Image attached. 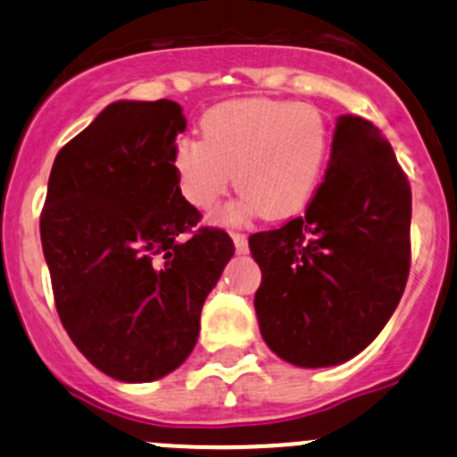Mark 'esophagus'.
<instances>
[{"label": "esophagus", "instance_id": "esophagus-1", "mask_svg": "<svg viewBox=\"0 0 457 457\" xmlns=\"http://www.w3.org/2000/svg\"><path fill=\"white\" fill-rule=\"evenodd\" d=\"M232 238H234V247H237L238 254H245V252H247V237H245V234L232 232Z\"/></svg>", "mask_w": 457, "mask_h": 457}]
</instances>
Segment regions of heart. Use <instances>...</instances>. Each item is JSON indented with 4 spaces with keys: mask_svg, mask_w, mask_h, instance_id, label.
Here are the masks:
<instances>
[{
    "mask_svg": "<svg viewBox=\"0 0 457 457\" xmlns=\"http://www.w3.org/2000/svg\"><path fill=\"white\" fill-rule=\"evenodd\" d=\"M203 141L179 139L170 165L190 205L210 210L241 190L237 212L278 220L298 214L314 196L327 154L329 128L310 104L241 99L214 105L201 117Z\"/></svg>",
    "mask_w": 457,
    "mask_h": 457,
    "instance_id": "1",
    "label": "heart"
}]
</instances>
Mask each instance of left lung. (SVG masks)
<instances>
[{
  "instance_id": "1",
  "label": "left lung",
  "mask_w": 457,
  "mask_h": 457,
  "mask_svg": "<svg viewBox=\"0 0 457 457\" xmlns=\"http://www.w3.org/2000/svg\"><path fill=\"white\" fill-rule=\"evenodd\" d=\"M409 229L411 186L394 147L373 123L343 114L305 216L250 237L267 347L307 370L358 356L403 298Z\"/></svg>"
}]
</instances>
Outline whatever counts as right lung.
Segmentation results:
<instances>
[{"instance_id": "1", "label": "right lung", "mask_w": 457, "mask_h": 457, "mask_svg": "<svg viewBox=\"0 0 457 457\" xmlns=\"http://www.w3.org/2000/svg\"><path fill=\"white\" fill-rule=\"evenodd\" d=\"M186 130L174 101H114L54 156L39 229L54 305L105 376L152 382L186 362L207 294L234 256L201 228L170 156Z\"/></svg>"}]
</instances>
